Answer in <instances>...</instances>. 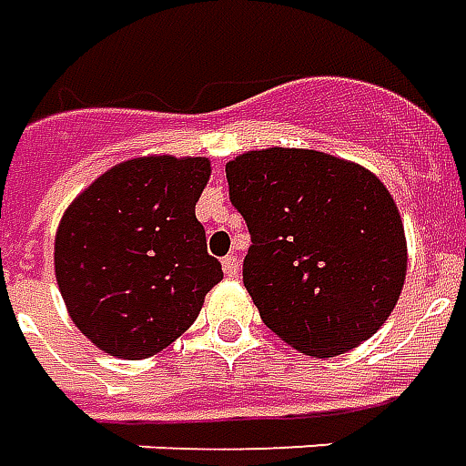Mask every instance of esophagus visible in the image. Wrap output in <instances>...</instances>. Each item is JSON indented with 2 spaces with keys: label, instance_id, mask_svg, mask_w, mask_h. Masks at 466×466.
Returning <instances> with one entry per match:
<instances>
[{
  "label": "esophagus",
  "instance_id": "34e87169",
  "mask_svg": "<svg viewBox=\"0 0 466 466\" xmlns=\"http://www.w3.org/2000/svg\"><path fill=\"white\" fill-rule=\"evenodd\" d=\"M223 270H226L228 279H236L240 273L238 258H236V256H226V258H223Z\"/></svg>",
  "mask_w": 466,
  "mask_h": 466
}]
</instances>
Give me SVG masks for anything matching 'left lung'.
Returning a JSON list of instances; mask_svg holds the SVG:
<instances>
[{
  "instance_id": "1",
  "label": "left lung",
  "mask_w": 466,
  "mask_h": 466,
  "mask_svg": "<svg viewBox=\"0 0 466 466\" xmlns=\"http://www.w3.org/2000/svg\"><path fill=\"white\" fill-rule=\"evenodd\" d=\"M226 175L253 240L243 283L263 323L313 359L371 339L397 306L409 258L384 183L306 147L248 150L226 163Z\"/></svg>"
}]
</instances>
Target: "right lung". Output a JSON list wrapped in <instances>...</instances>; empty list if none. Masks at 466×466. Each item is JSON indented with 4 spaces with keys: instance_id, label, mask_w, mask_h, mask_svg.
Masks as SVG:
<instances>
[{
    "instance_id": "1",
    "label": "right lung",
    "mask_w": 466,
    "mask_h": 466,
    "mask_svg": "<svg viewBox=\"0 0 466 466\" xmlns=\"http://www.w3.org/2000/svg\"><path fill=\"white\" fill-rule=\"evenodd\" d=\"M208 180V157H130L62 213L55 279L69 319L100 351L130 361L160 354L220 283L196 218Z\"/></svg>"
}]
</instances>
